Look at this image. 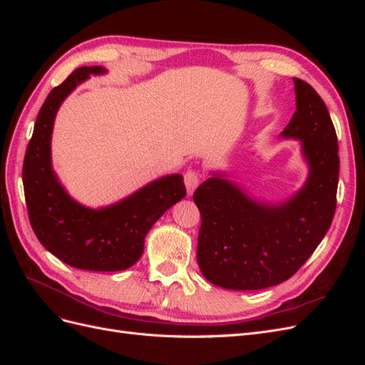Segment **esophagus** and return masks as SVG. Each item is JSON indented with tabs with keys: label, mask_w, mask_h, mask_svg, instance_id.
<instances>
[{
	"label": "esophagus",
	"mask_w": 365,
	"mask_h": 365,
	"mask_svg": "<svg viewBox=\"0 0 365 365\" xmlns=\"http://www.w3.org/2000/svg\"><path fill=\"white\" fill-rule=\"evenodd\" d=\"M200 180L201 175L197 173L196 170H187L184 175V182H185V189H187V195H193V192L196 190V187L200 185Z\"/></svg>",
	"instance_id": "1"
}]
</instances>
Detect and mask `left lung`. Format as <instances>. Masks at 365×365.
Returning <instances> with one entry per match:
<instances>
[{"label": "left lung", "instance_id": "1", "mask_svg": "<svg viewBox=\"0 0 365 365\" xmlns=\"http://www.w3.org/2000/svg\"><path fill=\"white\" fill-rule=\"evenodd\" d=\"M295 106L282 138L298 140L307 180L283 202L248 195L225 172L193 193L202 224L196 259L204 277L233 291L283 283L303 267L332 224L339 173L336 132L323 98L294 77Z\"/></svg>", "mask_w": 365, "mask_h": 365}]
</instances>
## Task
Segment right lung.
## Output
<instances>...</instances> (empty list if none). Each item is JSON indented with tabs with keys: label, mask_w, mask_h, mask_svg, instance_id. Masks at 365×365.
<instances>
[{
	"label": "right lung",
	"mask_w": 365,
	"mask_h": 365,
	"mask_svg": "<svg viewBox=\"0 0 365 365\" xmlns=\"http://www.w3.org/2000/svg\"><path fill=\"white\" fill-rule=\"evenodd\" d=\"M103 67H81L53 88L38 114L27 146L23 182L29 219L43 248L73 268L123 271L145 250L152 225L185 196L182 175L146 184L115 204L90 208L68 195L51 165V134L62 102Z\"/></svg>",
	"instance_id": "1"
}]
</instances>
